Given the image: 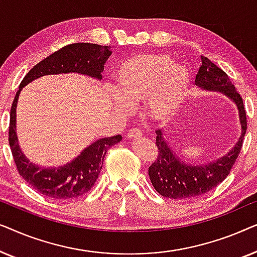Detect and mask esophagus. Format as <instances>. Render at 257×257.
<instances>
[{"label": "esophagus", "mask_w": 257, "mask_h": 257, "mask_svg": "<svg viewBox=\"0 0 257 257\" xmlns=\"http://www.w3.org/2000/svg\"><path fill=\"white\" fill-rule=\"evenodd\" d=\"M127 137L131 139H136V138H140L142 137V131L139 128H132L127 133Z\"/></svg>", "instance_id": "1"}]
</instances>
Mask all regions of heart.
<instances>
[{
    "instance_id": "heart-1",
    "label": "heart",
    "mask_w": 257,
    "mask_h": 257,
    "mask_svg": "<svg viewBox=\"0 0 257 257\" xmlns=\"http://www.w3.org/2000/svg\"><path fill=\"white\" fill-rule=\"evenodd\" d=\"M113 80L115 106L127 110L128 104L146 99V113L163 124L177 114L187 96L191 73L165 54H140L118 63Z\"/></svg>"
}]
</instances>
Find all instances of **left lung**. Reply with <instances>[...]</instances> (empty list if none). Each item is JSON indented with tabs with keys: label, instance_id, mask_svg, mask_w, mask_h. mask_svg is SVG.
<instances>
[{
	"label": "left lung",
	"instance_id": "8db88e82",
	"mask_svg": "<svg viewBox=\"0 0 257 257\" xmlns=\"http://www.w3.org/2000/svg\"><path fill=\"white\" fill-rule=\"evenodd\" d=\"M201 62L202 64L195 77V85L206 91L222 92L234 101L238 110L241 136L236 145L220 159L206 165H189L181 161L174 151L167 145L163 131L157 130L158 156L149 167V177L154 189L165 198H195L215 188L229 174L241 152L247 131V115L243 100L231 84L229 77L205 56H201Z\"/></svg>",
	"mask_w": 257,
	"mask_h": 257
}]
</instances>
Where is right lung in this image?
Listing matches in <instances>:
<instances>
[{"label":"right lung","mask_w":257,"mask_h":257,"mask_svg":"<svg viewBox=\"0 0 257 257\" xmlns=\"http://www.w3.org/2000/svg\"><path fill=\"white\" fill-rule=\"evenodd\" d=\"M110 49L107 45L92 43L65 45L35 65L20 84L10 110L9 145L21 177L48 198L72 199L89 192L100 173L107 150L120 142L121 136L97 140L64 166L40 167L26 158L17 140L16 106L21 91L27 84L47 75L77 72L100 80L105 62L112 54Z\"/></svg>","instance_id":"add662e5"}]
</instances>
